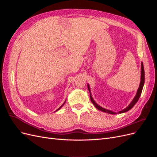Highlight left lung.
Here are the masks:
<instances>
[{"label": "left lung", "instance_id": "8db88e82", "mask_svg": "<svg viewBox=\"0 0 157 157\" xmlns=\"http://www.w3.org/2000/svg\"><path fill=\"white\" fill-rule=\"evenodd\" d=\"M141 81H140V86H139V88L138 90H137V94H136V96H135L134 99H133L132 101L130 103V104L129 105H128L126 109H123L122 111H121L117 113H125L126 111H128L130 110V109H131L134 106L135 104L137 103V101H138V99L141 96V92H142V89H143V87H144V82H145V72H144V65H143V63L141 62ZM88 88L89 90V92H90V87H89V85H88ZM90 99H91V101L92 102V103L94 105V106L96 107L98 109H99V110H100L103 112H105V113H109V114H112V115H115V114H117L116 113H114L111 111H109V110H107V109H104L101 107H100L99 105H98V104L94 101V100L93 99V98H92V96H91V94H90Z\"/></svg>", "mask_w": 157, "mask_h": 157}]
</instances>
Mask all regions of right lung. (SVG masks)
I'll return each instance as SVG.
<instances>
[{
  "label": "right lung",
  "instance_id": "right-lung-1",
  "mask_svg": "<svg viewBox=\"0 0 157 157\" xmlns=\"http://www.w3.org/2000/svg\"><path fill=\"white\" fill-rule=\"evenodd\" d=\"M65 103V102H64V103ZM64 103H63V104H64ZM63 105H61V107H59V109H58V110H57V111H58V110H59V109H60V108H61V107H62V106L63 105Z\"/></svg>",
  "mask_w": 157,
  "mask_h": 157
}]
</instances>
